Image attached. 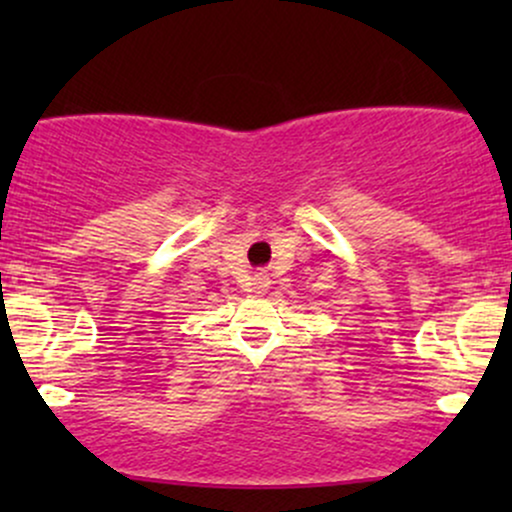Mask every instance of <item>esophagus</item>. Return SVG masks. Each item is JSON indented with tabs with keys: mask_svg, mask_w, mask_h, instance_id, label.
Returning a JSON list of instances; mask_svg holds the SVG:
<instances>
[{
	"mask_svg": "<svg viewBox=\"0 0 512 512\" xmlns=\"http://www.w3.org/2000/svg\"><path fill=\"white\" fill-rule=\"evenodd\" d=\"M257 284H260V289H264V284H267V281H264V276H257Z\"/></svg>",
	"mask_w": 512,
	"mask_h": 512,
	"instance_id": "1",
	"label": "esophagus"
}]
</instances>
